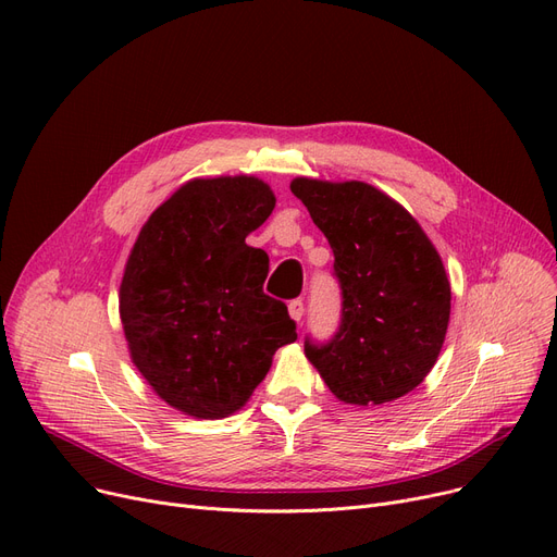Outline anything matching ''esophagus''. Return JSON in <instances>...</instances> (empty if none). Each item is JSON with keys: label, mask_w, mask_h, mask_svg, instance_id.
I'll return each instance as SVG.
<instances>
[{"label": "esophagus", "mask_w": 557, "mask_h": 557, "mask_svg": "<svg viewBox=\"0 0 557 557\" xmlns=\"http://www.w3.org/2000/svg\"><path fill=\"white\" fill-rule=\"evenodd\" d=\"M288 315L296 320V323H300L302 315H305V302L302 300H290L288 302Z\"/></svg>", "instance_id": "34e87169"}]
</instances>
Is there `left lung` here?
Masks as SVG:
<instances>
[{
	"mask_svg": "<svg viewBox=\"0 0 557 557\" xmlns=\"http://www.w3.org/2000/svg\"><path fill=\"white\" fill-rule=\"evenodd\" d=\"M294 191L334 250L343 318L305 355L336 399L379 406L418 388L441 355L451 286L443 259L397 200L361 181L296 178Z\"/></svg>",
	"mask_w": 557,
	"mask_h": 557,
	"instance_id": "left-lung-1",
	"label": "left lung"
}]
</instances>
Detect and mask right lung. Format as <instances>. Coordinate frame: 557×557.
<instances>
[{
  "instance_id": "add662e5",
  "label": "right lung",
  "mask_w": 557,
  "mask_h": 557,
  "mask_svg": "<svg viewBox=\"0 0 557 557\" xmlns=\"http://www.w3.org/2000/svg\"><path fill=\"white\" fill-rule=\"evenodd\" d=\"M255 175L194 178L149 216L128 255L120 315L135 368L175 411L221 420L298 338L286 305L263 294L269 255L246 237L271 216Z\"/></svg>"
}]
</instances>
